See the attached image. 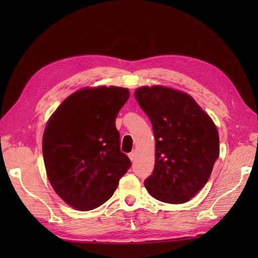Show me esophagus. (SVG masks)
I'll return each mask as SVG.
<instances>
[{"label": "esophagus", "mask_w": 258, "mask_h": 258, "mask_svg": "<svg viewBox=\"0 0 258 258\" xmlns=\"http://www.w3.org/2000/svg\"><path fill=\"white\" fill-rule=\"evenodd\" d=\"M136 156H137L136 151H132V152L129 154V158H130V160H131V161H134V160L136 159Z\"/></svg>", "instance_id": "1"}]
</instances>
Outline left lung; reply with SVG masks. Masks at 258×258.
<instances>
[{"mask_svg": "<svg viewBox=\"0 0 258 258\" xmlns=\"http://www.w3.org/2000/svg\"><path fill=\"white\" fill-rule=\"evenodd\" d=\"M135 97L156 140L154 171L144 182L147 191L166 204L189 201L207 184L220 155L216 126L185 92L144 86Z\"/></svg>", "mask_w": 258, "mask_h": 258, "instance_id": "1", "label": "left lung"}]
</instances>
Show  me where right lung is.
<instances>
[{"label":"right lung","mask_w":258,"mask_h":258,"mask_svg":"<svg viewBox=\"0 0 258 258\" xmlns=\"http://www.w3.org/2000/svg\"><path fill=\"white\" fill-rule=\"evenodd\" d=\"M129 96L127 88L115 86L83 88L68 97L46 124V172L53 190L76 210L103 205L131 166L120 152L115 126Z\"/></svg>","instance_id":"1"}]
</instances>
